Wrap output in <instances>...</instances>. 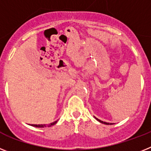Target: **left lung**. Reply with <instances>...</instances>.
I'll use <instances>...</instances> for the list:
<instances>
[{
  "label": "left lung",
  "instance_id": "obj_1",
  "mask_svg": "<svg viewBox=\"0 0 151 151\" xmlns=\"http://www.w3.org/2000/svg\"><path fill=\"white\" fill-rule=\"evenodd\" d=\"M94 118H95V119H96V120H97L98 122H100V123H103V124H112V123H108V122H106L101 121V120H99V119H98L97 118H96V117H94Z\"/></svg>",
  "mask_w": 151,
  "mask_h": 151
}]
</instances>
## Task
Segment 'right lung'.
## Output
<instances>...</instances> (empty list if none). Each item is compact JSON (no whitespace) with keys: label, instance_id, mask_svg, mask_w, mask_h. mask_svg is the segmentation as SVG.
Segmentation results:
<instances>
[{"label":"right lung","instance_id":"obj_1","mask_svg":"<svg viewBox=\"0 0 151 151\" xmlns=\"http://www.w3.org/2000/svg\"><path fill=\"white\" fill-rule=\"evenodd\" d=\"M58 121H55L54 122H52L50 123V124H31L32 126H34V127H36V128H45V127H51L52 126V125H54V124H55L56 123H57Z\"/></svg>","mask_w":151,"mask_h":151}]
</instances>
